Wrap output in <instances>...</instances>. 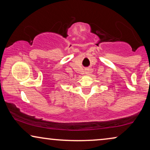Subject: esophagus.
Instances as JSON below:
<instances>
[{
	"mask_svg": "<svg viewBox=\"0 0 150 150\" xmlns=\"http://www.w3.org/2000/svg\"><path fill=\"white\" fill-rule=\"evenodd\" d=\"M85 72H86V74H89V71H87H87H85Z\"/></svg>",
	"mask_w": 150,
	"mask_h": 150,
	"instance_id": "1",
	"label": "esophagus"
}]
</instances>
